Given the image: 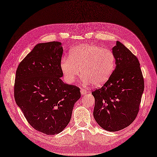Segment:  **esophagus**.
<instances>
[{
  "label": "esophagus",
  "instance_id": "esophagus-1",
  "mask_svg": "<svg viewBox=\"0 0 157 157\" xmlns=\"http://www.w3.org/2000/svg\"><path fill=\"white\" fill-rule=\"evenodd\" d=\"M80 92H81L82 95H84V94L88 93V92H89V91H88L86 90H85V89H83V88H81V90H80Z\"/></svg>",
  "mask_w": 157,
  "mask_h": 157
}]
</instances>
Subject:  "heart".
I'll return each instance as SVG.
<instances>
[{
	"mask_svg": "<svg viewBox=\"0 0 157 157\" xmlns=\"http://www.w3.org/2000/svg\"><path fill=\"white\" fill-rule=\"evenodd\" d=\"M115 57L111 50L96 44H84L72 48L70 56H64L60 67L66 81L71 83L80 74L82 81L94 86L105 83L114 70Z\"/></svg>",
	"mask_w": 157,
	"mask_h": 157,
	"instance_id": "b5f03b06",
	"label": "heart"
}]
</instances>
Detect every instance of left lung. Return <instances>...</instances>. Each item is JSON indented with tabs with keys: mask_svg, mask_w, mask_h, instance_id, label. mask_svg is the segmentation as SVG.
Returning <instances> with one entry per match:
<instances>
[{
	"mask_svg": "<svg viewBox=\"0 0 157 157\" xmlns=\"http://www.w3.org/2000/svg\"><path fill=\"white\" fill-rule=\"evenodd\" d=\"M116 67L95 98L94 117L108 131H117L131 124L138 115L144 91V78L137 58L123 44L113 48Z\"/></svg>",
	"mask_w": 157,
	"mask_h": 157,
	"instance_id": "left-lung-1",
	"label": "left lung"
}]
</instances>
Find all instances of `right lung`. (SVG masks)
Segmentation results:
<instances>
[{"label": "right lung", "mask_w": 157, "mask_h": 157, "mask_svg": "<svg viewBox=\"0 0 157 157\" xmlns=\"http://www.w3.org/2000/svg\"><path fill=\"white\" fill-rule=\"evenodd\" d=\"M58 42L38 44L19 63L14 86L15 101L34 129L46 135L62 131L71 119L80 89L64 83Z\"/></svg>", "instance_id": "1"}]
</instances>
